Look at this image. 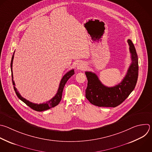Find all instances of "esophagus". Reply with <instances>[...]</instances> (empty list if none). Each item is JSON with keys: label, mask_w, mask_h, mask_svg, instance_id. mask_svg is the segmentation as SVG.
<instances>
[{"label": "esophagus", "mask_w": 152, "mask_h": 152, "mask_svg": "<svg viewBox=\"0 0 152 152\" xmlns=\"http://www.w3.org/2000/svg\"><path fill=\"white\" fill-rule=\"evenodd\" d=\"M85 68V64H84L82 63H79L77 64V69L78 70H83Z\"/></svg>", "instance_id": "esophagus-1"}]
</instances>
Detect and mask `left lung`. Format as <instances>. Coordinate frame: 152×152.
<instances>
[{"label": "left lung", "mask_w": 152, "mask_h": 152, "mask_svg": "<svg viewBox=\"0 0 152 152\" xmlns=\"http://www.w3.org/2000/svg\"><path fill=\"white\" fill-rule=\"evenodd\" d=\"M132 63L122 81L113 87L104 86L95 73L86 72L88 79L85 96L89 102L98 107H115L122 102L134 89L138 76V56L135 46L130 39L128 40Z\"/></svg>", "instance_id": "1"}]
</instances>
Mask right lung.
<instances>
[{
    "instance_id": "obj_1",
    "label": "right lung",
    "mask_w": 152,
    "mask_h": 152,
    "mask_svg": "<svg viewBox=\"0 0 152 152\" xmlns=\"http://www.w3.org/2000/svg\"><path fill=\"white\" fill-rule=\"evenodd\" d=\"M14 54H15V51H14V54L12 55V60H11V73H12V84L14 85V91H15L17 96L22 101V102H23L26 104H27L28 107H30V108H31L34 110H36V111H37V112L45 111V110H48V109H49L50 108H53V107L57 106L59 104V103L60 102V101L61 99L63 89H64V87L67 81L69 79V78L71 76H72L75 74L74 70L72 69V70H70L66 74H65L64 75V76L63 77V78L61 80V82H60V85H59V88H58V91H57V94H56V95L52 99H50V100L48 101V102H46V103H42V104H38L33 103L29 102V101L27 100L26 99H25L24 98H23V96H21V95L18 92V91H17V88L15 86V82H14V81L13 80V73H12V63H13Z\"/></svg>"
}]
</instances>
